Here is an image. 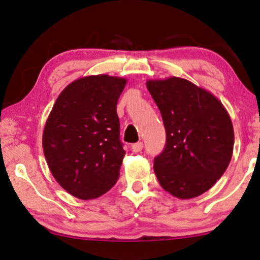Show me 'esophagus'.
Listing matches in <instances>:
<instances>
[{"instance_id": "esophagus-1", "label": "esophagus", "mask_w": 260, "mask_h": 260, "mask_svg": "<svg viewBox=\"0 0 260 260\" xmlns=\"http://www.w3.org/2000/svg\"><path fill=\"white\" fill-rule=\"evenodd\" d=\"M131 149L135 152H140L143 150V142H137V143H134L133 145H131Z\"/></svg>"}]
</instances>
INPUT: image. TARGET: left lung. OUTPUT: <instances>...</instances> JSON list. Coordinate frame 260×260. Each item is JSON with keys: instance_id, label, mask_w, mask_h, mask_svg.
Wrapping results in <instances>:
<instances>
[{"instance_id": "8db88e82", "label": "left lung", "mask_w": 260, "mask_h": 260, "mask_svg": "<svg viewBox=\"0 0 260 260\" xmlns=\"http://www.w3.org/2000/svg\"><path fill=\"white\" fill-rule=\"evenodd\" d=\"M166 145L154 158L159 184L179 199L204 194L223 175L233 152L231 118L214 95L181 78L149 80Z\"/></svg>"}]
</instances>
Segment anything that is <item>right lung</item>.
Returning <instances> with one entry per match:
<instances>
[{"mask_svg":"<svg viewBox=\"0 0 260 260\" xmlns=\"http://www.w3.org/2000/svg\"><path fill=\"white\" fill-rule=\"evenodd\" d=\"M125 84L105 74L73 81L46 122L42 147L49 169L63 189L81 200L101 197L119 177L125 151L117 102Z\"/></svg>","mask_w":260,"mask_h":260,"instance_id":"1","label":"right lung"}]
</instances>
